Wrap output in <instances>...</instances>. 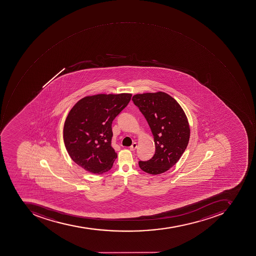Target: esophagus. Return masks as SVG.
I'll list each match as a JSON object with an SVG mask.
<instances>
[{
  "mask_svg": "<svg viewBox=\"0 0 256 256\" xmlns=\"http://www.w3.org/2000/svg\"><path fill=\"white\" fill-rule=\"evenodd\" d=\"M136 148H137V143L134 142L132 143V146H130V151H134V150H136Z\"/></svg>",
  "mask_w": 256,
  "mask_h": 256,
  "instance_id": "1",
  "label": "esophagus"
}]
</instances>
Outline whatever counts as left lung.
I'll list each match as a JSON object with an SVG mask.
<instances>
[{"instance_id":"1","label":"left lung","mask_w":256,"mask_h":256,"mask_svg":"<svg viewBox=\"0 0 256 256\" xmlns=\"http://www.w3.org/2000/svg\"><path fill=\"white\" fill-rule=\"evenodd\" d=\"M132 100L144 115L154 134L155 154L140 168L150 174H160L174 166L186 151L190 128L183 109L166 92L133 96Z\"/></svg>"}]
</instances>
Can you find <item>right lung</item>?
Segmentation results:
<instances>
[{
    "label": "right lung",
    "mask_w": 256,
    "mask_h": 256,
    "mask_svg": "<svg viewBox=\"0 0 256 256\" xmlns=\"http://www.w3.org/2000/svg\"><path fill=\"white\" fill-rule=\"evenodd\" d=\"M132 94L86 96L72 108L64 126V146L70 158L90 173H106L116 152L112 146V122L130 102Z\"/></svg>",
    "instance_id": "add662e5"
}]
</instances>
